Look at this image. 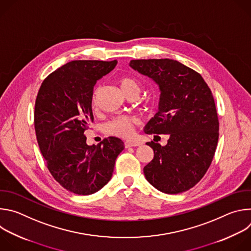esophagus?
<instances>
[{
  "label": "esophagus",
  "instance_id": "esophagus-1",
  "mask_svg": "<svg viewBox=\"0 0 251 251\" xmlns=\"http://www.w3.org/2000/svg\"><path fill=\"white\" fill-rule=\"evenodd\" d=\"M141 143L137 142V141H126L125 142V147L129 148V147H137L140 146Z\"/></svg>",
  "mask_w": 251,
  "mask_h": 251
}]
</instances>
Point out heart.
<instances>
[{
  "label": "heart",
  "instance_id": "obj_1",
  "mask_svg": "<svg viewBox=\"0 0 251 251\" xmlns=\"http://www.w3.org/2000/svg\"><path fill=\"white\" fill-rule=\"evenodd\" d=\"M120 86L126 96L130 94H136L139 96L141 92V84L138 80L130 76H124L119 80ZM91 103L94 106L96 104V92L92 94ZM138 121L133 116H117L106 122L103 126V130L106 134L119 137L130 138L134 134L135 126Z\"/></svg>",
  "mask_w": 251,
  "mask_h": 251
}]
</instances>
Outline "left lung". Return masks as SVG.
Here are the masks:
<instances>
[{"mask_svg":"<svg viewBox=\"0 0 251 251\" xmlns=\"http://www.w3.org/2000/svg\"><path fill=\"white\" fill-rule=\"evenodd\" d=\"M129 65L161 91L159 111L145 133L169 136L166 146L147 143L154 159L144 175L160 192H186L201 180L217 149L220 124L211 91L200 74L174 59H135Z\"/></svg>","mask_w":251,"mask_h":251,"instance_id":"obj_1","label":"left lung"}]
</instances>
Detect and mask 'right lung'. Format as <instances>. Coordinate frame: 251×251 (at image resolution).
I'll list each match as a JSON object with an SVG mask.
<instances>
[{
    "instance_id": "add662e5",
    "label": "right lung",
    "mask_w": 251,
    "mask_h": 251,
    "mask_svg": "<svg viewBox=\"0 0 251 251\" xmlns=\"http://www.w3.org/2000/svg\"><path fill=\"white\" fill-rule=\"evenodd\" d=\"M117 60H73L42 83L34 105V129L43 157L54 180L65 190L88 196L110 181L124 143L108 137L88 146L84 131L93 122L91 97L97 80Z\"/></svg>"
}]
</instances>
